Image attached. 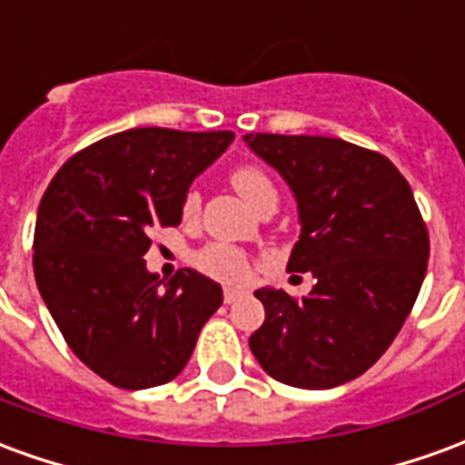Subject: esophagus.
Returning <instances> with one entry per match:
<instances>
[{
	"instance_id": "esophagus-1",
	"label": "esophagus",
	"mask_w": 465,
	"mask_h": 465,
	"mask_svg": "<svg viewBox=\"0 0 465 465\" xmlns=\"http://www.w3.org/2000/svg\"><path fill=\"white\" fill-rule=\"evenodd\" d=\"M243 293H246L243 289H236V286H226V289H223V302H226V303L239 302Z\"/></svg>"
}]
</instances>
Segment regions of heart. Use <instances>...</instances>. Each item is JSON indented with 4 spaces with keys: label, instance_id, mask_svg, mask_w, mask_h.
<instances>
[{
    "label": "heart",
    "instance_id": "obj_1",
    "mask_svg": "<svg viewBox=\"0 0 465 465\" xmlns=\"http://www.w3.org/2000/svg\"><path fill=\"white\" fill-rule=\"evenodd\" d=\"M232 183L233 189L242 193L249 203L256 202L262 193L276 192L272 179L259 166H252V163L233 169ZM196 209H199V193L189 192L186 193V202H183V212L193 213ZM196 263H199V269L212 273L216 279H223V282H242V279L249 276V259H246V253L233 249L229 243H212V246H206L196 256Z\"/></svg>",
    "mask_w": 465,
    "mask_h": 465
}]
</instances>
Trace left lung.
Returning <instances> with one entry per match:
<instances>
[{"label": "left lung", "mask_w": 465, "mask_h": 465, "mask_svg": "<svg viewBox=\"0 0 465 465\" xmlns=\"http://www.w3.org/2000/svg\"><path fill=\"white\" fill-rule=\"evenodd\" d=\"M292 189L302 236L286 269L312 272V293L293 302L263 286L266 319L249 346L272 379L333 389L369 371L416 303L429 233L409 182L393 163L331 136L243 134Z\"/></svg>", "instance_id": "obj_1"}]
</instances>
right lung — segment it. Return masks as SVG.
Listing matches in <instances>:
<instances>
[{
	"label": "right lung",
	"instance_id": "add662e5",
	"mask_svg": "<svg viewBox=\"0 0 465 465\" xmlns=\"http://www.w3.org/2000/svg\"><path fill=\"white\" fill-rule=\"evenodd\" d=\"M232 142L233 132L129 129L72 156L42 196L39 293L69 349L119 389L176 379L222 306L213 279L182 269L163 283L143 253L153 226L182 222L189 186Z\"/></svg>",
	"mask_w": 465,
	"mask_h": 465
}]
</instances>
